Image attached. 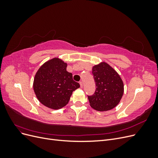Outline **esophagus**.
I'll return each mask as SVG.
<instances>
[{
  "label": "esophagus",
  "instance_id": "1",
  "mask_svg": "<svg viewBox=\"0 0 158 158\" xmlns=\"http://www.w3.org/2000/svg\"><path fill=\"white\" fill-rule=\"evenodd\" d=\"M80 87L81 88L83 87V83H82V82H80Z\"/></svg>",
  "mask_w": 158,
  "mask_h": 158
}]
</instances>
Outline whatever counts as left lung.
Returning a JSON list of instances; mask_svg holds the SVG:
<instances>
[{
    "instance_id": "left-lung-1",
    "label": "left lung",
    "mask_w": 158,
    "mask_h": 158,
    "mask_svg": "<svg viewBox=\"0 0 158 158\" xmlns=\"http://www.w3.org/2000/svg\"><path fill=\"white\" fill-rule=\"evenodd\" d=\"M92 74L96 89L93 95L88 96L90 106L99 111H107L115 107L124 93L121 76L106 62L94 65Z\"/></svg>"
}]
</instances>
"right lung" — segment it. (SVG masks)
<instances>
[{
  "label": "right lung",
  "instance_id": "obj_1",
  "mask_svg": "<svg viewBox=\"0 0 158 158\" xmlns=\"http://www.w3.org/2000/svg\"><path fill=\"white\" fill-rule=\"evenodd\" d=\"M67 63L55 57L46 61L38 69L33 88L39 102L51 109H59L68 104L73 91L80 84L66 70Z\"/></svg>",
  "mask_w": 158,
  "mask_h": 158
}]
</instances>
